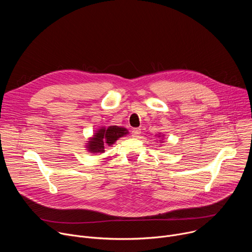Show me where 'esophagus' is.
<instances>
[{"mask_svg":"<svg viewBox=\"0 0 252 252\" xmlns=\"http://www.w3.org/2000/svg\"><path fill=\"white\" fill-rule=\"evenodd\" d=\"M131 134L133 137H138L140 134V128H133L131 131Z\"/></svg>","mask_w":252,"mask_h":252,"instance_id":"esophagus-1","label":"esophagus"}]
</instances>
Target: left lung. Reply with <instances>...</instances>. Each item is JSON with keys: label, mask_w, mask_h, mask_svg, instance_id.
<instances>
[{"label": "left lung", "mask_w": 252, "mask_h": 252, "mask_svg": "<svg viewBox=\"0 0 252 252\" xmlns=\"http://www.w3.org/2000/svg\"><path fill=\"white\" fill-rule=\"evenodd\" d=\"M158 138H159V140H158V141H159V143H162V142H164L163 141V138H164V135L162 134V133H158V134H156Z\"/></svg>", "instance_id": "1"}]
</instances>
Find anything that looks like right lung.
Here are the masks:
<instances>
[{
	"label": "right lung",
	"mask_w": 252,
	"mask_h": 252,
	"mask_svg": "<svg viewBox=\"0 0 252 252\" xmlns=\"http://www.w3.org/2000/svg\"><path fill=\"white\" fill-rule=\"evenodd\" d=\"M126 134H128V130L123 126H100L86 142L87 145L85 148L91 154H102L104 153V149L106 147H112L120 137H123Z\"/></svg>",
	"instance_id": "obj_1"
}]
</instances>
